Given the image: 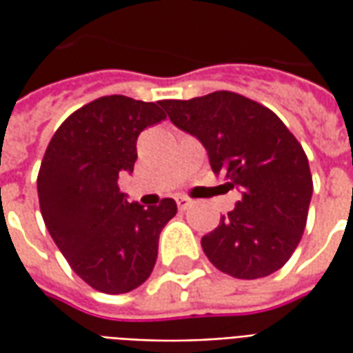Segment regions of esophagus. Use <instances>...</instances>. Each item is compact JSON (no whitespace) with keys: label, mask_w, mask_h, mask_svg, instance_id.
Masks as SVG:
<instances>
[{"label":"esophagus","mask_w":353,"mask_h":353,"mask_svg":"<svg viewBox=\"0 0 353 353\" xmlns=\"http://www.w3.org/2000/svg\"><path fill=\"white\" fill-rule=\"evenodd\" d=\"M176 202H177V208H179V210H187V208L192 206V200L187 199V196H177Z\"/></svg>","instance_id":"34e87169"}]
</instances>
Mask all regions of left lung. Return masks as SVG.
Returning a JSON list of instances; mask_svg holds the SVG:
<instances>
[{"mask_svg": "<svg viewBox=\"0 0 353 353\" xmlns=\"http://www.w3.org/2000/svg\"><path fill=\"white\" fill-rule=\"evenodd\" d=\"M162 108L206 147L214 174L240 192L234 210L202 238L208 259L240 280L280 270L303 238L314 189L303 145L280 117L242 94L217 90L162 100Z\"/></svg>", "mask_w": 353, "mask_h": 353, "instance_id": "left-lung-1", "label": "left lung"}]
</instances>
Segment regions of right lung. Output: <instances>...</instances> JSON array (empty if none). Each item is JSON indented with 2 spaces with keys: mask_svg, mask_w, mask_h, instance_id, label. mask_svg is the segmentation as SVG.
Wrapping results in <instances>:
<instances>
[{
  "mask_svg": "<svg viewBox=\"0 0 353 353\" xmlns=\"http://www.w3.org/2000/svg\"><path fill=\"white\" fill-rule=\"evenodd\" d=\"M162 101L113 94L60 124L43 157L37 194L43 221L73 272L96 291L121 295L153 272L159 236L176 215L174 199L143 208L119 191L134 172L139 132L166 119Z\"/></svg>",
  "mask_w": 353,
  "mask_h": 353,
  "instance_id": "1",
  "label": "right lung"
}]
</instances>
